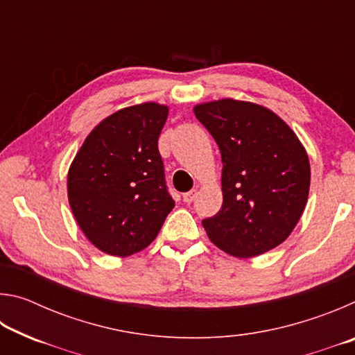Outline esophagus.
<instances>
[{
    "label": "esophagus",
    "instance_id": "obj_1",
    "mask_svg": "<svg viewBox=\"0 0 355 355\" xmlns=\"http://www.w3.org/2000/svg\"><path fill=\"white\" fill-rule=\"evenodd\" d=\"M196 197H197V191L192 189V191H189V192H186V194H183V200H184L186 203H191V202H194Z\"/></svg>",
    "mask_w": 355,
    "mask_h": 355
}]
</instances>
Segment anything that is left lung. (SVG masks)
Returning <instances> with one entry per match:
<instances>
[{
  "mask_svg": "<svg viewBox=\"0 0 355 355\" xmlns=\"http://www.w3.org/2000/svg\"><path fill=\"white\" fill-rule=\"evenodd\" d=\"M222 158V208L203 219L208 238L236 258L261 255L291 235L310 189L302 142L277 114L233 98L194 106Z\"/></svg>",
  "mask_w": 355,
  "mask_h": 355,
  "instance_id": "obj_1",
  "label": "left lung"
}]
</instances>
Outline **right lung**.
Instances as JSON below:
<instances>
[{"label":"right lung","instance_id":"1","mask_svg":"<svg viewBox=\"0 0 355 355\" xmlns=\"http://www.w3.org/2000/svg\"><path fill=\"white\" fill-rule=\"evenodd\" d=\"M167 114L155 101L123 107L101 120L71 161L70 208L86 238L107 255L146 249L175 205L158 150Z\"/></svg>","mask_w":355,"mask_h":355}]
</instances>
